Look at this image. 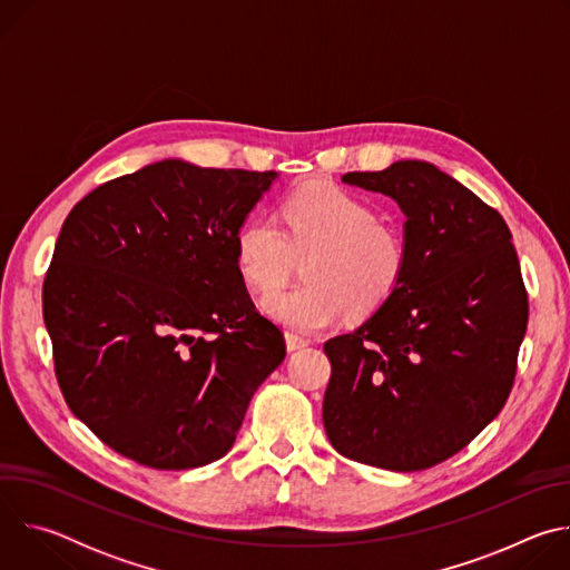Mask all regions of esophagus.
<instances>
[{"label": "esophagus", "mask_w": 570, "mask_h": 570, "mask_svg": "<svg viewBox=\"0 0 570 570\" xmlns=\"http://www.w3.org/2000/svg\"><path fill=\"white\" fill-rule=\"evenodd\" d=\"M308 338H302V336H297V334H286V347H288V352H297V350H304V347H308Z\"/></svg>", "instance_id": "1"}]
</instances>
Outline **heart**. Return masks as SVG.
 Listing matches in <instances>:
<instances>
[{
  "mask_svg": "<svg viewBox=\"0 0 570 570\" xmlns=\"http://www.w3.org/2000/svg\"><path fill=\"white\" fill-rule=\"evenodd\" d=\"M275 216H253L236 229L234 262L248 288L268 293L288 277L293 255H306V284L266 295L264 308L284 327L311 334L330 327L352 306L370 313L399 286L409 246L367 198L311 183L291 191Z\"/></svg>",
  "mask_w": 570,
  "mask_h": 570,
  "instance_id": "obj_1",
  "label": "heart"
}]
</instances>
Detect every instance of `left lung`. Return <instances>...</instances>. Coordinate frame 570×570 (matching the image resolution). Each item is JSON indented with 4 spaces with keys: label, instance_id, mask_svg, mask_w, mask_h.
Listing matches in <instances>:
<instances>
[{
    "label": "left lung",
    "instance_id": "left-lung-1",
    "mask_svg": "<svg viewBox=\"0 0 570 570\" xmlns=\"http://www.w3.org/2000/svg\"><path fill=\"white\" fill-rule=\"evenodd\" d=\"M343 180L399 203L409 266L358 330L324 343V431L350 460L424 471L462 451L514 385L528 291L512 232L429 161Z\"/></svg>",
    "mask_w": 570,
    "mask_h": 570
}]
</instances>
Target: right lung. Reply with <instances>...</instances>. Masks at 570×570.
Wrapping results in <instances>:
<instances>
[{
    "label": "right lung",
    "instance_id": "1",
    "mask_svg": "<svg viewBox=\"0 0 570 570\" xmlns=\"http://www.w3.org/2000/svg\"><path fill=\"white\" fill-rule=\"evenodd\" d=\"M275 171L155 161L76 203L42 284L71 413L150 469L223 458L284 361L234 262V236Z\"/></svg>",
    "mask_w": 570,
    "mask_h": 570
}]
</instances>
